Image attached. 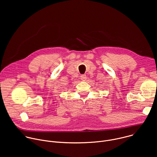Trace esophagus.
I'll list each match as a JSON object with an SVG mask.
<instances>
[{"label": "esophagus", "instance_id": "34e87169", "mask_svg": "<svg viewBox=\"0 0 157 157\" xmlns=\"http://www.w3.org/2000/svg\"><path fill=\"white\" fill-rule=\"evenodd\" d=\"M80 79L82 81H85L86 79H87V77H86V75H81V76H80Z\"/></svg>", "mask_w": 157, "mask_h": 157}]
</instances>
